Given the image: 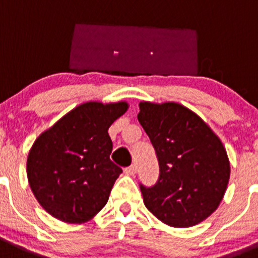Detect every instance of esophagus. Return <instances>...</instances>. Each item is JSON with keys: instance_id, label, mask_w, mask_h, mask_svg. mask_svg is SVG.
<instances>
[{"instance_id": "obj_1", "label": "esophagus", "mask_w": 258, "mask_h": 258, "mask_svg": "<svg viewBox=\"0 0 258 258\" xmlns=\"http://www.w3.org/2000/svg\"><path fill=\"white\" fill-rule=\"evenodd\" d=\"M136 172H137V167L135 164L130 165V167H127L126 169H124V173H126L127 175H135L136 174Z\"/></svg>"}]
</instances>
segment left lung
Here are the masks:
<instances>
[{"label":"left lung","mask_w":258,"mask_h":258,"mask_svg":"<svg viewBox=\"0 0 258 258\" xmlns=\"http://www.w3.org/2000/svg\"><path fill=\"white\" fill-rule=\"evenodd\" d=\"M137 119L148 134L159 162L153 187L140 184L149 211L170 227L205 220L227 191L230 164L213 130L178 103L141 102Z\"/></svg>","instance_id":"left-lung-1"}]
</instances>
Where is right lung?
Listing matches in <instances>:
<instances>
[{
    "instance_id": "right-lung-1",
    "label": "right lung",
    "mask_w": 258,
    "mask_h": 258,
    "mask_svg": "<svg viewBox=\"0 0 258 258\" xmlns=\"http://www.w3.org/2000/svg\"><path fill=\"white\" fill-rule=\"evenodd\" d=\"M126 102H88L74 108L31 146L26 162L30 188L53 218L70 224L90 220L109 199L122 169L110 160V124Z\"/></svg>"
}]
</instances>
